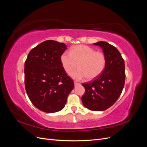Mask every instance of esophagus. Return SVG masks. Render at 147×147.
Listing matches in <instances>:
<instances>
[{"label":"esophagus","instance_id":"34e87169","mask_svg":"<svg viewBox=\"0 0 147 147\" xmlns=\"http://www.w3.org/2000/svg\"><path fill=\"white\" fill-rule=\"evenodd\" d=\"M80 83H78V82H74V84H75V86H77V85H78Z\"/></svg>","mask_w":147,"mask_h":147}]
</instances>
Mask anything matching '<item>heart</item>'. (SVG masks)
<instances>
[{
	"mask_svg": "<svg viewBox=\"0 0 147 147\" xmlns=\"http://www.w3.org/2000/svg\"><path fill=\"white\" fill-rule=\"evenodd\" d=\"M60 59L62 65L67 74L72 72L78 65L79 69L70 74L77 80L84 77L89 80L94 79L102 73L106 65V57L103 53L83 45L72 47L70 53H63Z\"/></svg>",
	"mask_w": 147,
	"mask_h": 147,
	"instance_id": "heart-1",
	"label": "heart"
}]
</instances>
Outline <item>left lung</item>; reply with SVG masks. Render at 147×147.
<instances>
[{
  "label": "left lung",
  "mask_w": 147,
  "mask_h": 147,
  "mask_svg": "<svg viewBox=\"0 0 147 147\" xmlns=\"http://www.w3.org/2000/svg\"><path fill=\"white\" fill-rule=\"evenodd\" d=\"M94 45L100 47L103 50L106 65L99 76L82 84L85 91L82 100L88 109L104 111L113 105L121 94L125 83V66L117 48L102 41Z\"/></svg>",
  "instance_id": "obj_1"
}]
</instances>
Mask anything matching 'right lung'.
Here are the masks:
<instances>
[{
  "label": "right lung",
  "mask_w": 147,
  "mask_h": 147,
  "mask_svg": "<svg viewBox=\"0 0 147 147\" xmlns=\"http://www.w3.org/2000/svg\"><path fill=\"white\" fill-rule=\"evenodd\" d=\"M65 44L49 40L29 53L24 64V84L32 104L47 113L63 109L74 80L67 74L61 63Z\"/></svg>",
  "instance_id": "1"
}]
</instances>
